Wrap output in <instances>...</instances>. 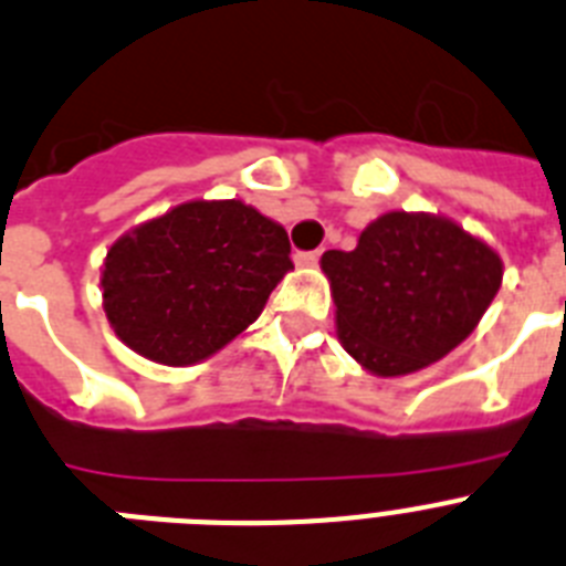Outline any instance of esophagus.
<instances>
[{"label": "esophagus", "instance_id": "obj_1", "mask_svg": "<svg viewBox=\"0 0 566 566\" xmlns=\"http://www.w3.org/2000/svg\"><path fill=\"white\" fill-rule=\"evenodd\" d=\"M321 254H323L321 249H315V251H297V254H294V263H297V265H315L317 260H321Z\"/></svg>", "mask_w": 566, "mask_h": 566}]
</instances>
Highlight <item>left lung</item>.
<instances>
[{"mask_svg":"<svg viewBox=\"0 0 566 566\" xmlns=\"http://www.w3.org/2000/svg\"><path fill=\"white\" fill-rule=\"evenodd\" d=\"M343 349L371 375L398 378L470 337L499 294L501 258L443 217L389 211L352 251L321 260Z\"/></svg>","mask_w":566,"mask_h":566,"instance_id":"obj_1","label":"left lung"}]
</instances>
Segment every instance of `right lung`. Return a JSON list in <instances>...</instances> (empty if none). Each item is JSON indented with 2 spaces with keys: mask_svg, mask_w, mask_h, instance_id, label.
Segmentation results:
<instances>
[{
  "mask_svg": "<svg viewBox=\"0 0 566 566\" xmlns=\"http://www.w3.org/2000/svg\"><path fill=\"white\" fill-rule=\"evenodd\" d=\"M289 251L286 229L240 200L186 202L111 245L105 315L148 360L191 366L258 321Z\"/></svg>",
  "mask_w": 566,
  "mask_h": 566,
  "instance_id": "right-lung-1",
  "label": "right lung"
}]
</instances>
